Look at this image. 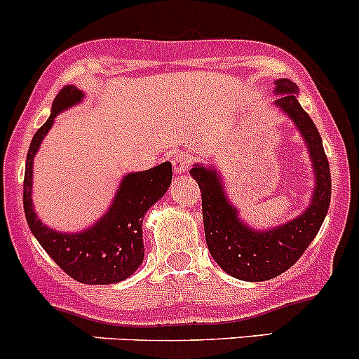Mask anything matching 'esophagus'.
I'll use <instances>...</instances> for the list:
<instances>
[{"mask_svg":"<svg viewBox=\"0 0 359 359\" xmlns=\"http://www.w3.org/2000/svg\"><path fill=\"white\" fill-rule=\"evenodd\" d=\"M190 165H191V158L188 154H183V152L176 154L175 158H172V169H175L176 175L180 176L184 175V172L190 169Z\"/></svg>","mask_w":359,"mask_h":359,"instance_id":"1","label":"esophagus"}]
</instances>
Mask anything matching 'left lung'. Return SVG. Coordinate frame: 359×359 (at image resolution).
I'll use <instances>...</instances> for the list:
<instances>
[{"instance_id":"8db88e82","label":"left lung","mask_w":359,"mask_h":359,"mask_svg":"<svg viewBox=\"0 0 359 359\" xmlns=\"http://www.w3.org/2000/svg\"><path fill=\"white\" fill-rule=\"evenodd\" d=\"M275 93L280 95L275 105L299 129L313 162L315 190L308 209L285 224L254 230L240 219L236 207L230 204L216 169L202 164L190 169L202 191V216L210 256L223 271L243 282L271 280L294 266L320 231L330 205V165L315 123L295 97L297 86L289 79H276Z\"/></svg>"}]
</instances>
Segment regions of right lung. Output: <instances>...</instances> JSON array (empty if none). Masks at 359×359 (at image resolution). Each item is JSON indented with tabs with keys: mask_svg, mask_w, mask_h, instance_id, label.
Returning <instances> with one entry per match:
<instances>
[{
	"mask_svg": "<svg viewBox=\"0 0 359 359\" xmlns=\"http://www.w3.org/2000/svg\"><path fill=\"white\" fill-rule=\"evenodd\" d=\"M84 93L76 86H64L53 100L48 121L32 136L25 161L24 210L32 235L70 278L88 285H110L129 278L145 256L143 216L172 180L171 162L140 172H129L119 184L112 205L91 228L79 233H62L41 223L32 205V161L48 135L55 117L77 105Z\"/></svg>",
	"mask_w": 359,
	"mask_h": 359,
	"instance_id": "obj_1",
	"label": "right lung"
}]
</instances>
